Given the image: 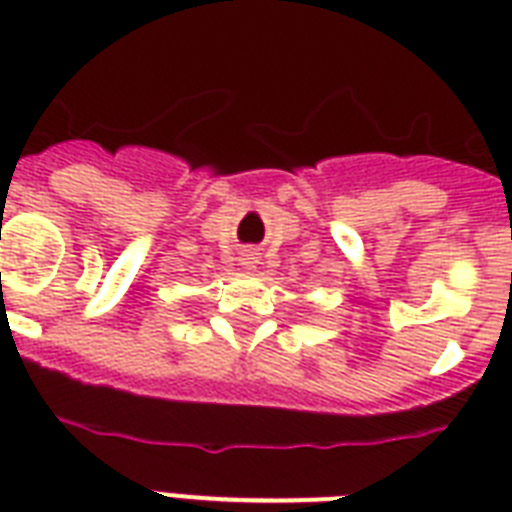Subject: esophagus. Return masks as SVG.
<instances>
[{
  "label": "esophagus",
  "instance_id": "obj_1",
  "mask_svg": "<svg viewBox=\"0 0 512 512\" xmlns=\"http://www.w3.org/2000/svg\"><path fill=\"white\" fill-rule=\"evenodd\" d=\"M241 265H244V268H255L257 265L255 252H244V255H241Z\"/></svg>",
  "mask_w": 512,
  "mask_h": 512
}]
</instances>
